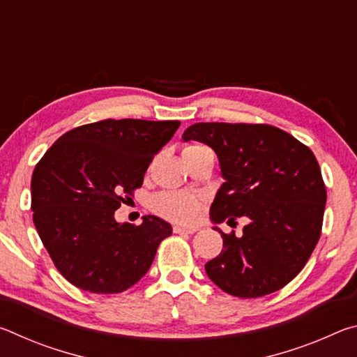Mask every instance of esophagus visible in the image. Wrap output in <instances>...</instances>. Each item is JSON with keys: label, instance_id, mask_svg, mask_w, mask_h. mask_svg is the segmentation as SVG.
Returning <instances> with one entry per match:
<instances>
[{"label": "esophagus", "instance_id": "esophagus-1", "mask_svg": "<svg viewBox=\"0 0 357 357\" xmlns=\"http://www.w3.org/2000/svg\"><path fill=\"white\" fill-rule=\"evenodd\" d=\"M173 231L174 233H185V234H193L197 231V228H187V227H179V225H174L173 227Z\"/></svg>", "mask_w": 357, "mask_h": 357}]
</instances>
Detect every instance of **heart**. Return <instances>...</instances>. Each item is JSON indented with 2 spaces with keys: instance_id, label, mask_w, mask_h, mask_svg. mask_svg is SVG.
Wrapping results in <instances>:
<instances>
[{
  "instance_id": "1",
  "label": "heart",
  "mask_w": 357,
  "mask_h": 357,
  "mask_svg": "<svg viewBox=\"0 0 357 357\" xmlns=\"http://www.w3.org/2000/svg\"><path fill=\"white\" fill-rule=\"evenodd\" d=\"M211 154L214 155L213 151L208 146L200 143H193L183 149L184 160H192L197 157ZM203 206L202 197L195 195V193L189 192H176V190H167L160 192L151 200V208L155 214L165 217L168 220L178 222V223H193L198 217H200Z\"/></svg>"
}]
</instances>
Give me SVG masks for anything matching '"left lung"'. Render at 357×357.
<instances>
[{"mask_svg": "<svg viewBox=\"0 0 357 357\" xmlns=\"http://www.w3.org/2000/svg\"><path fill=\"white\" fill-rule=\"evenodd\" d=\"M183 140L206 143L219 157L225 183L209 211L213 222L249 220L241 238L220 231L223 250L204 264L209 279L238 298L285 287L321 236L326 187L315 154L269 124L197 123Z\"/></svg>", "mask_w": 357, "mask_h": 357, "instance_id": "left-lung-1", "label": "left lung"}]
</instances>
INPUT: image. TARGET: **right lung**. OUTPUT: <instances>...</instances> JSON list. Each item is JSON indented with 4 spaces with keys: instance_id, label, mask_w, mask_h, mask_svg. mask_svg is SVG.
Here are the masks:
<instances>
[{
    "instance_id": "add662e5",
    "label": "right lung",
    "mask_w": 357,
    "mask_h": 357,
    "mask_svg": "<svg viewBox=\"0 0 357 357\" xmlns=\"http://www.w3.org/2000/svg\"><path fill=\"white\" fill-rule=\"evenodd\" d=\"M179 121L104 119L66 132L31 178L36 229L53 264L72 285L114 294L142 279L172 225L144 215L118 223L114 211L134 197L154 155Z\"/></svg>"
}]
</instances>
